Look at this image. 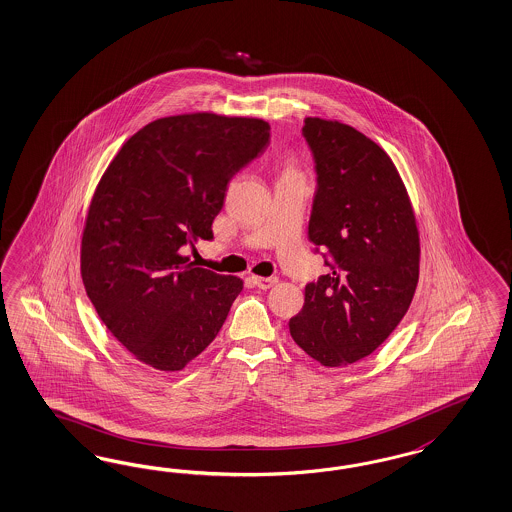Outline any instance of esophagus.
I'll return each instance as SVG.
<instances>
[{
  "instance_id": "1",
  "label": "esophagus",
  "mask_w": 512,
  "mask_h": 512,
  "mask_svg": "<svg viewBox=\"0 0 512 512\" xmlns=\"http://www.w3.org/2000/svg\"><path fill=\"white\" fill-rule=\"evenodd\" d=\"M252 281L262 290H267V288H271V286H275L279 282L277 277H252Z\"/></svg>"
}]
</instances>
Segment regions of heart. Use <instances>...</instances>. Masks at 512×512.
I'll list each match as a JSON object with an SVG mask.
<instances>
[{"instance_id": "obj_1", "label": "heart", "mask_w": 512, "mask_h": 512, "mask_svg": "<svg viewBox=\"0 0 512 512\" xmlns=\"http://www.w3.org/2000/svg\"><path fill=\"white\" fill-rule=\"evenodd\" d=\"M292 173H299L296 164L294 162H286L284 169H282V175H292Z\"/></svg>"}]
</instances>
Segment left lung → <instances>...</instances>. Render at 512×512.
<instances>
[{
    "label": "left lung",
    "mask_w": 512,
    "mask_h": 512,
    "mask_svg": "<svg viewBox=\"0 0 512 512\" xmlns=\"http://www.w3.org/2000/svg\"><path fill=\"white\" fill-rule=\"evenodd\" d=\"M318 190L309 239L331 256L290 318L297 347L324 367L358 362L388 339L413 301L420 233L407 188L375 141L339 120L305 118Z\"/></svg>",
    "instance_id": "left-lung-1"
}]
</instances>
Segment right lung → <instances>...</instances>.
<instances>
[{"mask_svg":"<svg viewBox=\"0 0 512 512\" xmlns=\"http://www.w3.org/2000/svg\"><path fill=\"white\" fill-rule=\"evenodd\" d=\"M262 118L165 116L132 135L92 196L81 241L84 290L135 360L181 371L213 343L243 281L182 248L213 239L231 177L264 152Z\"/></svg>","mask_w":512,"mask_h":512,"instance_id":"obj_1","label":"right lung"}]
</instances>
